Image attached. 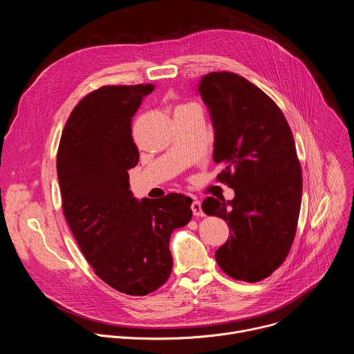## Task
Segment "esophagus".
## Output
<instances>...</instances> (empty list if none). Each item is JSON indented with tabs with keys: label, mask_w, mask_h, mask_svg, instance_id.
<instances>
[{
	"label": "esophagus",
	"mask_w": 354,
	"mask_h": 354,
	"mask_svg": "<svg viewBox=\"0 0 354 354\" xmlns=\"http://www.w3.org/2000/svg\"><path fill=\"white\" fill-rule=\"evenodd\" d=\"M192 212H193V214L194 216H197V217H201V216H205V213H203V210H201V205H200V201L198 200H193V203H192Z\"/></svg>",
	"instance_id": "esophagus-1"
}]
</instances>
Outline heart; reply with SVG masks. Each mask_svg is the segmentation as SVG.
<instances>
[{
    "instance_id": "heart-1",
    "label": "heart",
    "mask_w": 354,
    "mask_h": 354,
    "mask_svg": "<svg viewBox=\"0 0 354 354\" xmlns=\"http://www.w3.org/2000/svg\"><path fill=\"white\" fill-rule=\"evenodd\" d=\"M189 105H193V104H187V105H183V106H189ZM179 108H182V106H179Z\"/></svg>"
}]
</instances>
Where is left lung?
Listing matches in <instances>:
<instances>
[{
	"instance_id": "1",
	"label": "left lung",
	"mask_w": 354,
	"mask_h": 354,
	"mask_svg": "<svg viewBox=\"0 0 354 354\" xmlns=\"http://www.w3.org/2000/svg\"><path fill=\"white\" fill-rule=\"evenodd\" d=\"M197 91L213 122V160L224 167L217 178L235 192L201 205L231 227L216 261L232 279L255 283L284 262L294 241L302 193L294 137L279 106L241 75L210 73Z\"/></svg>"
}]
</instances>
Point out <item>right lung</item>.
Here are the masks:
<instances>
[{"label": "right lung", "instance_id": "1", "mask_svg": "<svg viewBox=\"0 0 354 354\" xmlns=\"http://www.w3.org/2000/svg\"><path fill=\"white\" fill-rule=\"evenodd\" d=\"M154 85H108L71 112L57 153V178L70 230L97 277L129 295H147L171 276L169 238L192 218L179 193L138 201L129 169L138 162L131 118Z\"/></svg>", "mask_w": 354, "mask_h": 354}]
</instances>
